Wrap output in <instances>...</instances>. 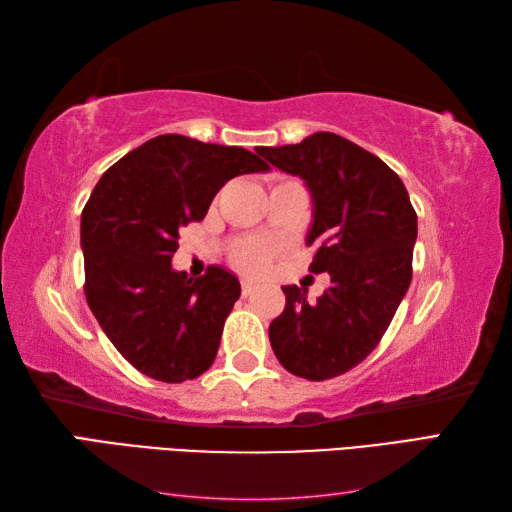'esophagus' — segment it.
I'll return each instance as SVG.
<instances>
[{"mask_svg": "<svg viewBox=\"0 0 512 512\" xmlns=\"http://www.w3.org/2000/svg\"><path fill=\"white\" fill-rule=\"evenodd\" d=\"M255 284H253V281H242V295L244 297H250V295H253V292H255Z\"/></svg>", "mask_w": 512, "mask_h": 512, "instance_id": "obj_1", "label": "esophagus"}]
</instances>
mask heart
<instances>
[{"mask_svg":"<svg viewBox=\"0 0 512 512\" xmlns=\"http://www.w3.org/2000/svg\"><path fill=\"white\" fill-rule=\"evenodd\" d=\"M270 248L264 244H255V242H248L237 246L233 250V264L235 268L244 270V273H262V270L270 264Z\"/></svg>","mask_w":512,"mask_h":512,"instance_id":"obj_1","label":"heart"}]
</instances>
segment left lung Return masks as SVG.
Instances as JSON below:
<instances>
[{"mask_svg":"<svg viewBox=\"0 0 512 512\" xmlns=\"http://www.w3.org/2000/svg\"><path fill=\"white\" fill-rule=\"evenodd\" d=\"M257 154L306 180L314 200L308 246H317L310 270L330 275L314 303L303 288H284L270 345L290 374L341 376L374 352L411 284L416 211L396 173L343 136L317 132Z\"/></svg>","mask_w":512,"mask_h":512,"instance_id":"obj_1","label":"left lung"}]
</instances>
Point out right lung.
Here are the masks:
<instances>
[{"instance_id":"1","label":"right lung","mask_w":512,"mask_h":512,"mask_svg":"<svg viewBox=\"0 0 512 512\" xmlns=\"http://www.w3.org/2000/svg\"><path fill=\"white\" fill-rule=\"evenodd\" d=\"M270 169L244 147L162 134L112 165L81 213L85 299L140 374L184 383L215 361L239 281L209 266L198 279L171 268L178 231L204 220L224 184Z\"/></svg>"}]
</instances>
